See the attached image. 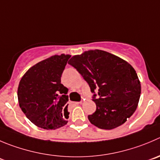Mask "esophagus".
Instances as JSON below:
<instances>
[{
  "label": "esophagus",
  "mask_w": 160,
  "mask_h": 160,
  "mask_svg": "<svg viewBox=\"0 0 160 160\" xmlns=\"http://www.w3.org/2000/svg\"><path fill=\"white\" fill-rule=\"evenodd\" d=\"M82 103V102H75V103H74V104H75V105H78V104H81Z\"/></svg>",
  "instance_id": "1"
}]
</instances>
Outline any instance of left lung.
Listing matches in <instances>:
<instances>
[{
  "label": "left lung",
  "mask_w": 160,
  "mask_h": 160,
  "mask_svg": "<svg viewBox=\"0 0 160 160\" xmlns=\"http://www.w3.org/2000/svg\"><path fill=\"white\" fill-rule=\"evenodd\" d=\"M68 63L76 68L90 87L97 105L89 122L103 130L119 127L134 113L141 96V82L134 68L126 60L103 50L73 56Z\"/></svg>",
  "instance_id": "left-lung-1"
}]
</instances>
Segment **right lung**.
<instances>
[{
    "label": "right lung",
    "instance_id": "right-lung-1",
    "mask_svg": "<svg viewBox=\"0 0 160 160\" xmlns=\"http://www.w3.org/2000/svg\"><path fill=\"white\" fill-rule=\"evenodd\" d=\"M71 55H54L30 68L18 86L19 107L31 122L45 130L68 123V88L61 75Z\"/></svg>",
    "mask_w": 160,
    "mask_h": 160
}]
</instances>
